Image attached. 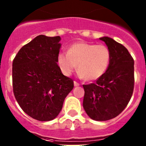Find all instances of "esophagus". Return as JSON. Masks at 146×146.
Listing matches in <instances>:
<instances>
[{
    "instance_id": "34e87169",
    "label": "esophagus",
    "mask_w": 146,
    "mask_h": 146,
    "mask_svg": "<svg viewBox=\"0 0 146 146\" xmlns=\"http://www.w3.org/2000/svg\"><path fill=\"white\" fill-rule=\"evenodd\" d=\"M74 86H75V87H77V86H80V84H79V83H78V82H76V81H74Z\"/></svg>"
}]
</instances>
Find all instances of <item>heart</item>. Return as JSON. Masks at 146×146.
<instances>
[{"label": "heart", "instance_id": "heart-1", "mask_svg": "<svg viewBox=\"0 0 146 146\" xmlns=\"http://www.w3.org/2000/svg\"><path fill=\"white\" fill-rule=\"evenodd\" d=\"M111 60L110 49L104 44L85 42L72 44L67 52L58 55V64L62 73L69 76L77 68L79 77L86 80L99 79L108 69Z\"/></svg>", "mask_w": 146, "mask_h": 146}]
</instances>
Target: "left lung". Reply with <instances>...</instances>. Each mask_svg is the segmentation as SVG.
Instances as JSON below:
<instances>
[{
	"instance_id": "obj_1",
	"label": "left lung",
	"mask_w": 146,
	"mask_h": 146,
	"mask_svg": "<svg viewBox=\"0 0 146 146\" xmlns=\"http://www.w3.org/2000/svg\"><path fill=\"white\" fill-rule=\"evenodd\" d=\"M111 52L104 74L95 83L83 85V108L91 119L104 121L116 117L128 104L134 89V60L127 49L108 36L99 38Z\"/></svg>"
}]
</instances>
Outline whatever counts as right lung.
Returning a JSON list of instances; mask_svg holds the SVG:
<instances>
[{"instance_id":"obj_1","label":"right lung","mask_w":146,"mask_h":146,"mask_svg":"<svg viewBox=\"0 0 146 146\" xmlns=\"http://www.w3.org/2000/svg\"><path fill=\"white\" fill-rule=\"evenodd\" d=\"M60 40L39 35L24 45L13 60L15 99L27 115L40 121L56 118L74 88L73 80L62 74L57 64Z\"/></svg>"}]
</instances>
